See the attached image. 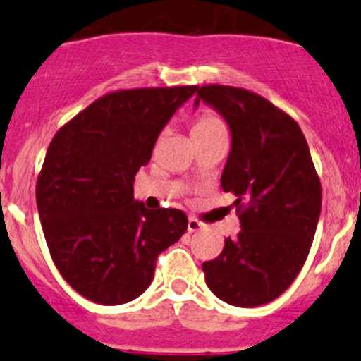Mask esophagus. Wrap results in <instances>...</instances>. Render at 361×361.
Masks as SVG:
<instances>
[{"mask_svg": "<svg viewBox=\"0 0 361 361\" xmlns=\"http://www.w3.org/2000/svg\"><path fill=\"white\" fill-rule=\"evenodd\" d=\"M187 229H188V233H195V231L202 229V224L199 222L197 219H194V216H190V219H188Z\"/></svg>", "mask_w": 361, "mask_h": 361, "instance_id": "esophagus-1", "label": "esophagus"}]
</instances>
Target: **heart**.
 I'll use <instances>...</instances> for the list:
<instances>
[{
    "instance_id": "b5f03b06",
    "label": "heart",
    "mask_w": 361,
    "mask_h": 361,
    "mask_svg": "<svg viewBox=\"0 0 361 361\" xmlns=\"http://www.w3.org/2000/svg\"><path fill=\"white\" fill-rule=\"evenodd\" d=\"M220 128H224V123L216 114L202 113L201 116L195 120L194 127H192V134H202V132L220 130Z\"/></svg>"
}]
</instances>
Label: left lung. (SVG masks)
Listing matches in <instances>:
<instances>
[{"instance_id": "left-lung-1", "label": "left lung", "mask_w": 361, "mask_h": 361, "mask_svg": "<svg viewBox=\"0 0 361 361\" xmlns=\"http://www.w3.org/2000/svg\"><path fill=\"white\" fill-rule=\"evenodd\" d=\"M194 106H212L231 130L220 185L236 195L241 231L202 262L222 302L259 307L298 277L316 234L321 183L302 128L284 111L243 87L197 86Z\"/></svg>"}]
</instances>
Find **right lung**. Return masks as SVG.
Instances as JSON below:
<instances>
[{"mask_svg": "<svg viewBox=\"0 0 361 361\" xmlns=\"http://www.w3.org/2000/svg\"><path fill=\"white\" fill-rule=\"evenodd\" d=\"M197 86L104 95L63 125L37 180V206L61 277L84 298L121 305L148 289L157 257L187 231L181 209L134 201L139 167Z\"/></svg>", "mask_w": 361, "mask_h": 361, "instance_id": "add662e5", "label": "right lung"}]
</instances>
